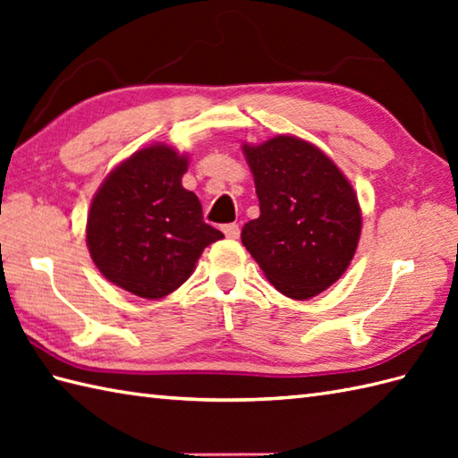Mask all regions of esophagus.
Segmentation results:
<instances>
[{"label": "esophagus", "instance_id": "obj_1", "mask_svg": "<svg viewBox=\"0 0 458 458\" xmlns=\"http://www.w3.org/2000/svg\"><path fill=\"white\" fill-rule=\"evenodd\" d=\"M222 232H224V236H226V238L236 240L240 236V226H238V224H224Z\"/></svg>", "mask_w": 458, "mask_h": 458}]
</instances>
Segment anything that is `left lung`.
Segmentation results:
<instances>
[{
  "label": "left lung",
  "mask_w": 458,
  "mask_h": 458,
  "mask_svg": "<svg viewBox=\"0 0 458 458\" xmlns=\"http://www.w3.org/2000/svg\"><path fill=\"white\" fill-rule=\"evenodd\" d=\"M254 173L259 216L242 244L269 284L291 299H310L344 274L362 230L352 184L313 143L277 135L242 145Z\"/></svg>",
  "instance_id": "left-lung-1"
}]
</instances>
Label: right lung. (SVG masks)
Returning <instances> with one entry per match:
<instances>
[{"label":"right lung","instance_id":"add662e5","mask_svg":"<svg viewBox=\"0 0 458 458\" xmlns=\"http://www.w3.org/2000/svg\"><path fill=\"white\" fill-rule=\"evenodd\" d=\"M187 167V155L155 143L118 165L94 194L86 244L114 285L161 299L191 277L204 248L224 238L181 184Z\"/></svg>","mask_w":458,"mask_h":458}]
</instances>
